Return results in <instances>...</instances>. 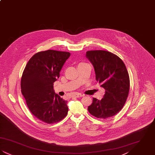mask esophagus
I'll return each instance as SVG.
<instances>
[{
  "label": "esophagus",
  "mask_w": 155,
  "mask_h": 155,
  "mask_svg": "<svg viewBox=\"0 0 155 155\" xmlns=\"http://www.w3.org/2000/svg\"><path fill=\"white\" fill-rule=\"evenodd\" d=\"M83 96H84V95L80 94V93H75L73 95V96L75 97H81Z\"/></svg>",
  "instance_id": "esophagus-1"
}]
</instances>
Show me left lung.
<instances>
[{
    "label": "left lung",
    "instance_id": "left-lung-1",
    "mask_svg": "<svg viewBox=\"0 0 155 155\" xmlns=\"http://www.w3.org/2000/svg\"><path fill=\"white\" fill-rule=\"evenodd\" d=\"M86 57L95 69L96 81L105 89L101 100L93 98L88 111L99 118H109L122 109L130 90V78L125 64L117 55L106 51H91Z\"/></svg>",
    "mask_w": 155,
    "mask_h": 155
}]
</instances>
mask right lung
Instances as JSON below:
<instances>
[{
    "instance_id": "right-lung-1",
    "label": "right lung",
    "mask_w": 155,
    "mask_h": 155,
    "mask_svg": "<svg viewBox=\"0 0 155 155\" xmlns=\"http://www.w3.org/2000/svg\"><path fill=\"white\" fill-rule=\"evenodd\" d=\"M70 56L69 52L48 50L38 52L28 61L22 73L21 89L31 113L48 124L56 123L68 113L67 101L55 94L53 83Z\"/></svg>"
}]
</instances>
